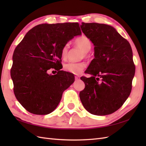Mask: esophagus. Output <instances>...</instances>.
Wrapping results in <instances>:
<instances>
[{
    "instance_id": "obj_1",
    "label": "esophagus",
    "mask_w": 146,
    "mask_h": 146,
    "mask_svg": "<svg viewBox=\"0 0 146 146\" xmlns=\"http://www.w3.org/2000/svg\"><path fill=\"white\" fill-rule=\"evenodd\" d=\"M75 78H76V80H79V79H80V77L76 76H75Z\"/></svg>"
}]
</instances>
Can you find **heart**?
Returning a JSON list of instances; mask_svg holds the SVG:
<instances>
[{
	"label": "heart",
	"mask_w": 146,
	"mask_h": 146,
	"mask_svg": "<svg viewBox=\"0 0 146 146\" xmlns=\"http://www.w3.org/2000/svg\"><path fill=\"white\" fill-rule=\"evenodd\" d=\"M75 44L76 45L80 47L81 49L84 52V55H86L87 52H89L91 48L92 44L90 39L87 36H82L78 37L75 40ZM69 44H66L61 50V56L63 58H66L68 56L69 51ZM86 64L83 62L82 63H73L69 62L66 63L64 66V68L67 71L72 73L74 74H79L82 72V70L85 68Z\"/></svg>",
	"instance_id": "heart-1"
}]
</instances>
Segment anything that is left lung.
Wrapping results in <instances>:
<instances>
[{
	"mask_svg": "<svg viewBox=\"0 0 146 146\" xmlns=\"http://www.w3.org/2000/svg\"><path fill=\"white\" fill-rule=\"evenodd\" d=\"M80 27L94 46V58L85 71L91 77L80 78L85 88L80 99L91 114L108 115L120 108L131 92L135 73L131 47L111 25L82 23Z\"/></svg>",
	"mask_w": 146,
	"mask_h": 146,
	"instance_id": "obj_1",
	"label": "left lung"
}]
</instances>
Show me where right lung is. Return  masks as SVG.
I'll list each match as a JSON object with an SVG mask.
<instances>
[{
    "mask_svg": "<svg viewBox=\"0 0 146 146\" xmlns=\"http://www.w3.org/2000/svg\"><path fill=\"white\" fill-rule=\"evenodd\" d=\"M78 23L42 24L26 33L13 55L11 77L17 100L29 112L38 115L54 111L74 76L60 70L61 50L74 36L81 35ZM53 68L55 75L48 74Z\"/></svg>",
    "mask_w": 146,
    "mask_h": 146,
    "instance_id": "obj_1",
    "label": "right lung"
}]
</instances>
